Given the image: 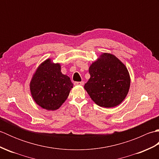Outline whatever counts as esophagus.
Wrapping results in <instances>:
<instances>
[{
	"instance_id": "34e87169",
	"label": "esophagus",
	"mask_w": 159,
	"mask_h": 159,
	"mask_svg": "<svg viewBox=\"0 0 159 159\" xmlns=\"http://www.w3.org/2000/svg\"><path fill=\"white\" fill-rule=\"evenodd\" d=\"M74 85H84V82H74Z\"/></svg>"
}]
</instances>
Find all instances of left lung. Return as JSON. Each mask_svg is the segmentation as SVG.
<instances>
[{
  "label": "left lung",
  "mask_w": 159,
  "mask_h": 159,
  "mask_svg": "<svg viewBox=\"0 0 159 159\" xmlns=\"http://www.w3.org/2000/svg\"><path fill=\"white\" fill-rule=\"evenodd\" d=\"M90 79L84 88L98 105L116 107L127 96L130 79L128 70L116 56L104 53L89 69Z\"/></svg>",
  "instance_id": "8db88e82"
}]
</instances>
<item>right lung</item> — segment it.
Listing matches in <instances>:
<instances>
[{
  "label": "right lung",
  "instance_id": "1",
  "mask_svg": "<svg viewBox=\"0 0 159 159\" xmlns=\"http://www.w3.org/2000/svg\"><path fill=\"white\" fill-rule=\"evenodd\" d=\"M73 87L70 77L61 72L59 63L46 60L39 66L30 83L35 102L46 110H56L62 105Z\"/></svg>",
  "mask_w": 159,
  "mask_h": 159
}]
</instances>
